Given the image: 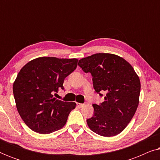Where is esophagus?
<instances>
[{"label":"esophagus","mask_w":160,"mask_h":160,"mask_svg":"<svg viewBox=\"0 0 160 160\" xmlns=\"http://www.w3.org/2000/svg\"><path fill=\"white\" fill-rule=\"evenodd\" d=\"M76 105H77V106L79 107V108H82V107L84 106V104L83 103H76Z\"/></svg>","instance_id":"esophagus-1"}]
</instances>
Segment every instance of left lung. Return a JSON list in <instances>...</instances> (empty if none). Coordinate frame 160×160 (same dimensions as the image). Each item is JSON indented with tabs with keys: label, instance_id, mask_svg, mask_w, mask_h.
Instances as JSON below:
<instances>
[{
	"label": "left lung",
	"instance_id": "8db88e82",
	"mask_svg": "<svg viewBox=\"0 0 160 160\" xmlns=\"http://www.w3.org/2000/svg\"><path fill=\"white\" fill-rule=\"evenodd\" d=\"M78 66L92 76L95 92L104 102L93 104L94 114L87 119L97 134L111 137L119 134L132 119L139 103L141 82L130 63L113 54L98 53L78 60Z\"/></svg>",
	"mask_w": 160,
	"mask_h": 160
}]
</instances>
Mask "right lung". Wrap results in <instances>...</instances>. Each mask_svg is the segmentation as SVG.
I'll use <instances>...</instances> for the list:
<instances>
[{"mask_svg":"<svg viewBox=\"0 0 160 160\" xmlns=\"http://www.w3.org/2000/svg\"><path fill=\"white\" fill-rule=\"evenodd\" d=\"M77 59L42 57L28 62L19 72L13 84L17 111L24 122L32 131L49 134L66 123L73 102L56 100L63 82L77 67Z\"/></svg>","mask_w":160,"mask_h":160,"instance_id":"right-lung-1","label":"right lung"}]
</instances>
